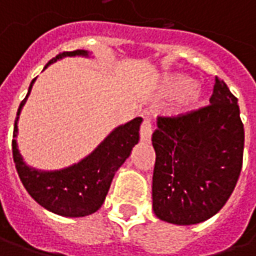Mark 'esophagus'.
Returning a JSON list of instances; mask_svg holds the SVG:
<instances>
[{
    "instance_id": "obj_1",
    "label": "esophagus",
    "mask_w": 256,
    "mask_h": 256,
    "mask_svg": "<svg viewBox=\"0 0 256 256\" xmlns=\"http://www.w3.org/2000/svg\"><path fill=\"white\" fill-rule=\"evenodd\" d=\"M140 135H141V141H142V142H151V136H152V124H151V120H148V118L144 120Z\"/></svg>"
}]
</instances>
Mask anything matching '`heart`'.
I'll use <instances>...</instances> for the list:
<instances>
[{"label":"heart","mask_w":256,"mask_h":256,"mask_svg":"<svg viewBox=\"0 0 256 256\" xmlns=\"http://www.w3.org/2000/svg\"><path fill=\"white\" fill-rule=\"evenodd\" d=\"M156 94L161 98H172L171 114L175 116H185L201 108L206 91L198 82H190V78L182 74H165L161 78Z\"/></svg>","instance_id":"obj_1"}]
</instances>
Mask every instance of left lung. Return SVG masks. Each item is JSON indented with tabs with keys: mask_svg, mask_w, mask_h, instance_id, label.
<instances>
[{
	"mask_svg": "<svg viewBox=\"0 0 256 256\" xmlns=\"http://www.w3.org/2000/svg\"><path fill=\"white\" fill-rule=\"evenodd\" d=\"M210 102L190 115L156 121L152 208L161 221L194 225L210 220L240 178L245 134L238 100L216 78Z\"/></svg>",
	"mask_w": 256,
	"mask_h": 256,
	"instance_id": "left-lung-1",
	"label": "left lung"
}]
</instances>
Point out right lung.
Wrapping results in <instances>:
<instances>
[{
	"mask_svg": "<svg viewBox=\"0 0 256 256\" xmlns=\"http://www.w3.org/2000/svg\"><path fill=\"white\" fill-rule=\"evenodd\" d=\"M88 51L76 50L72 52H62L52 58L48 65L54 64L65 56H90ZM35 80L31 81L28 94L20 104L14 125L12 136V156L15 168L26 192L42 208L61 216L80 218L96 212L105 201L115 172L120 170L132 148L140 141V126L142 118L136 116L132 121L116 126L105 136L92 152L88 154L80 162L72 164L62 170L42 171L26 165L20 154L16 144L18 120L25 101L32 90Z\"/></svg>",
	"mask_w": 256,
	"mask_h": 256,
	"instance_id": "obj_1",
	"label": "right lung"
}]
</instances>
